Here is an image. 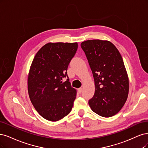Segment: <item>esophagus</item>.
<instances>
[{
  "label": "esophagus",
  "mask_w": 148,
  "mask_h": 148,
  "mask_svg": "<svg viewBox=\"0 0 148 148\" xmlns=\"http://www.w3.org/2000/svg\"><path fill=\"white\" fill-rule=\"evenodd\" d=\"M82 90H83V89H82V88H78V92H79V93H82Z\"/></svg>",
  "instance_id": "34e87169"
}]
</instances>
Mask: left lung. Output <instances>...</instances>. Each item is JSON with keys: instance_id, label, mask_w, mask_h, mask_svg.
Here are the masks:
<instances>
[{"instance_id": "obj_1", "label": "left lung", "mask_w": 148, "mask_h": 148, "mask_svg": "<svg viewBox=\"0 0 148 148\" xmlns=\"http://www.w3.org/2000/svg\"><path fill=\"white\" fill-rule=\"evenodd\" d=\"M80 46L95 80L94 96L88 101L90 108L102 117L116 115L125 103L129 91V80L120 52L108 40H88Z\"/></svg>"}]
</instances>
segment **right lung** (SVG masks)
Masks as SVG:
<instances>
[{"label":"right lung","mask_w":148,"mask_h":148,"mask_svg":"<svg viewBox=\"0 0 148 148\" xmlns=\"http://www.w3.org/2000/svg\"><path fill=\"white\" fill-rule=\"evenodd\" d=\"M78 47L77 42H49L37 52L27 77V90L32 104L40 115L52 122L69 114L77 91L71 87L68 65Z\"/></svg>","instance_id":"1"}]
</instances>
